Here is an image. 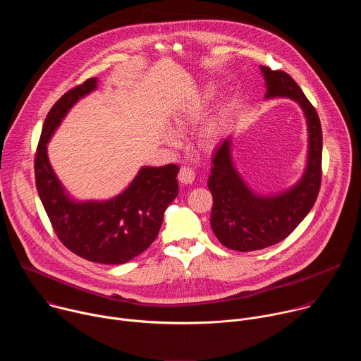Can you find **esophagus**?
<instances>
[{
    "label": "esophagus",
    "mask_w": 361,
    "mask_h": 361,
    "mask_svg": "<svg viewBox=\"0 0 361 361\" xmlns=\"http://www.w3.org/2000/svg\"><path fill=\"white\" fill-rule=\"evenodd\" d=\"M194 178H195V173H194V170H192L191 167L184 166V167L180 169L178 180H180L183 184H191V183L194 181Z\"/></svg>",
    "instance_id": "34e87169"
}]
</instances>
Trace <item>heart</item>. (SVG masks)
<instances>
[{
  "instance_id": "1",
  "label": "heart",
  "mask_w": 361,
  "mask_h": 361,
  "mask_svg": "<svg viewBox=\"0 0 361 361\" xmlns=\"http://www.w3.org/2000/svg\"><path fill=\"white\" fill-rule=\"evenodd\" d=\"M192 118H194V116H191V114L187 116V117H181L180 120H177V126H184L187 121H190ZM217 131H219V123L217 121H210L207 126L202 128L201 135H202V138L205 141H210V140H213L216 137ZM170 138H174V137H170Z\"/></svg>"
}]
</instances>
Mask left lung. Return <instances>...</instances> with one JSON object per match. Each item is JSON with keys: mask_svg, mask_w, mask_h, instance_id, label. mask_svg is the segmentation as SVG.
Segmentation results:
<instances>
[{"mask_svg": "<svg viewBox=\"0 0 361 361\" xmlns=\"http://www.w3.org/2000/svg\"><path fill=\"white\" fill-rule=\"evenodd\" d=\"M267 98L288 97L301 106L308 124V164L300 183L274 197L252 194L233 167L230 140L213 156L209 188L213 195L212 228L230 250L254 251L287 238L313 209L322 184L323 133L319 114L290 74L262 66Z\"/></svg>", "mask_w": 361, "mask_h": 361, "instance_id": "1", "label": "left lung"}]
</instances>
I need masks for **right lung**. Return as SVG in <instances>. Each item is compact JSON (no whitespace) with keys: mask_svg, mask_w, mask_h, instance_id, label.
Masks as SVG:
<instances>
[{"mask_svg":"<svg viewBox=\"0 0 361 361\" xmlns=\"http://www.w3.org/2000/svg\"><path fill=\"white\" fill-rule=\"evenodd\" d=\"M97 78L68 90L48 111L35 151V185L59 240L75 255L99 264H123L157 238L164 212L178 195L180 167H144L113 200L71 201L47 157V142L74 102L92 91Z\"/></svg>","mask_w":361,"mask_h":361,"instance_id":"obj_1","label":"right lung"}]
</instances>
